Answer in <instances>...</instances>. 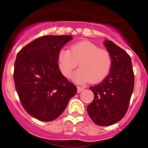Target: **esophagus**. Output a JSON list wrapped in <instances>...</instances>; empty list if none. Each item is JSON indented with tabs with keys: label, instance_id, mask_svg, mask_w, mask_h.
<instances>
[{
	"label": "esophagus",
	"instance_id": "1",
	"mask_svg": "<svg viewBox=\"0 0 148 148\" xmlns=\"http://www.w3.org/2000/svg\"><path fill=\"white\" fill-rule=\"evenodd\" d=\"M84 88H85L84 87H78V92H82L84 90Z\"/></svg>",
	"mask_w": 148,
	"mask_h": 148
}]
</instances>
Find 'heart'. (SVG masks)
Masks as SVG:
<instances>
[{"label":"heart","instance_id":"b5f03b06","mask_svg":"<svg viewBox=\"0 0 148 148\" xmlns=\"http://www.w3.org/2000/svg\"><path fill=\"white\" fill-rule=\"evenodd\" d=\"M60 70L65 77H70L79 63L80 69L74 73L73 79L82 82L90 79L92 82L102 80L109 74L113 59L108 50L99 49L93 43L84 40L71 46L69 49H61L58 53Z\"/></svg>","mask_w":148,"mask_h":148}]
</instances>
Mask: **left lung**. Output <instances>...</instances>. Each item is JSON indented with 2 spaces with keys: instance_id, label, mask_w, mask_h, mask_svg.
I'll list each match as a JSON object with an SVG mask.
<instances>
[{
  "instance_id": "1",
  "label": "left lung",
  "mask_w": 148,
  "mask_h": 148,
  "mask_svg": "<svg viewBox=\"0 0 148 148\" xmlns=\"http://www.w3.org/2000/svg\"><path fill=\"white\" fill-rule=\"evenodd\" d=\"M104 45L110 53L113 64L102 82L90 87L94 99L87 108L90 119L99 126L113 125L125 116L134 88L130 56L111 40H105Z\"/></svg>"
}]
</instances>
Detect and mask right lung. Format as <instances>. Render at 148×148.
Here are the masks:
<instances>
[{
	"instance_id": "add662e5",
	"label": "right lung",
	"mask_w": 148,
	"mask_h": 148,
	"mask_svg": "<svg viewBox=\"0 0 148 148\" xmlns=\"http://www.w3.org/2000/svg\"><path fill=\"white\" fill-rule=\"evenodd\" d=\"M71 35H44L32 40L17 54L14 82L22 106L34 118L56 119L75 95L77 87L61 74L58 56Z\"/></svg>"
}]
</instances>
